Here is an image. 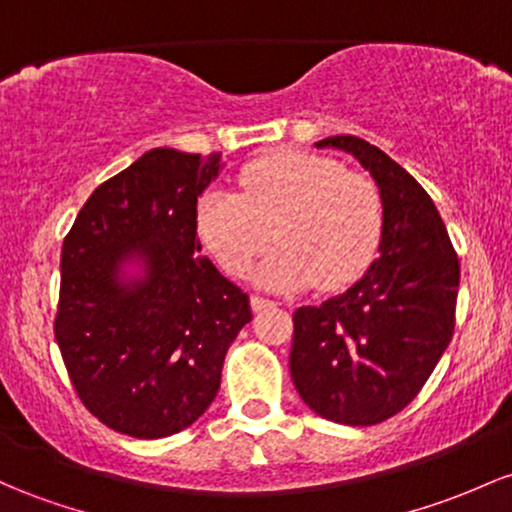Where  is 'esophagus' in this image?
Masks as SVG:
<instances>
[{
	"label": "esophagus",
	"mask_w": 512,
	"mask_h": 512,
	"mask_svg": "<svg viewBox=\"0 0 512 512\" xmlns=\"http://www.w3.org/2000/svg\"><path fill=\"white\" fill-rule=\"evenodd\" d=\"M250 306H252V311H265V308H274L277 306V303H274L272 299H265V296H252L250 299Z\"/></svg>",
	"instance_id": "1"
}]
</instances>
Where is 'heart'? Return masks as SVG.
Here are the masks:
<instances>
[{
	"label": "heart",
	"mask_w": 512,
	"mask_h": 512,
	"mask_svg": "<svg viewBox=\"0 0 512 512\" xmlns=\"http://www.w3.org/2000/svg\"><path fill=\"white\" fill-rule=\"evenodd\" d=\"M240 194L209 189L196 206V233L218 267L243 277L274 240L260 267L272 289L340 291L355 284L379 252L384 201L369 177L333 157L274 153L240 172Z\"/></svg>",
	"instance_id": "obj_1"
}]
</instances>
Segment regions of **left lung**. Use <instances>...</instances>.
<instances>
[{"mask_svg":"<svg viewBox=\"0 0 512 512\" xmlns=\"http://www.w3.org/2000/svg\"><path fill=\"white\" fill-rule=\"evenodd\" d=\"M347 150L384 201L379 257L345 294L294 311L289 369L320 418L384 423L418 396L454 333L459 260L445 223L418 182L357 136L318 140Z\"/></svg>","mask_w":512,"mask_h":512,"instance_id":"obj_1","label":"left lung"}]
</instances>
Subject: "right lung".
<instances>
[{
    "label": "right lung",
    "instance_id": "1",
    "mask_svg": "<svg viewBox=\"0 0 512 512\" xmlns=\"http://www.w3.org/2000/svg\"><path fill=\"white\" fill-rule=\"evenodd\" d=\"M221 153L155 148L94 189L65 235L55 340L67 376L106 428L157 440L189 428L221 386L250 299L199 255L196 204ZM149 265L136 287L115 272Z\"/></svg>",
    "mask_w": 512,
    "mask_h": 512
}]
</instances>
